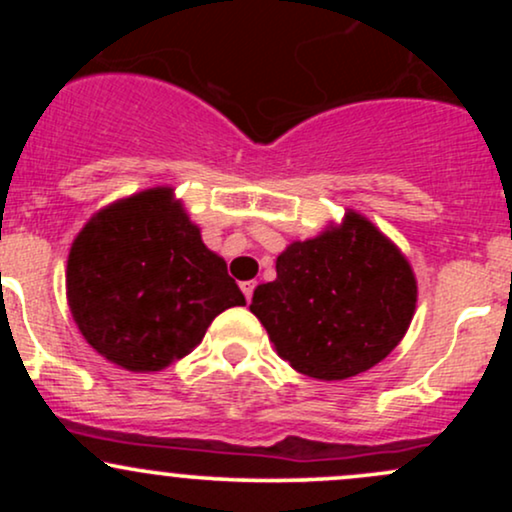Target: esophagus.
Here are the masks:
<instances>
[{"label":"esophagus","instance_id":"1","mask_svg":"<svg viewBox=\"0 0 512 512\" xmlns=\"http://www.w3.org/2000/svg\"><path fill=\"white\" fill-rule=\"evenodd\" d=\"M255 286H257V281H245V284L240 286V289H243V293H245V298H248V303L252 301V293H255Z\"/></svg>","mask_w":512,"mask_h":512}]
</instances>
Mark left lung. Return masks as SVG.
<instances>
[{"mask_svg":"<svg viewBox=\"0 0 512 512\" xmlns=\"http://www.w3.org/2000/svg\"><path fill=\"white\" fill-rule=\"evenodd\" d=\"M419 286L390 238L354 209L276 257L250 310L276 354L317 380H346L380 363L407 334Z\"/></svg>","mask_w":512,"mask_h":512,"instance_id":"1","label":"left lung"}]
</instances>
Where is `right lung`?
<instances>
[{"label": "right lung", "instance_id": "add662e5", "mask_svg": "<svg viewBox=\"0 0 512 512\" xmlns=\"http://www.w3.org/2000/svg\"><path fill=\"white\" fill-rule=\"evenodd\" d=\"M67 303L105 361L158 373L190 354L214 317L245 305V296L173 187L158 185L84 223L69 250Z\"/></svg>", "mask_w": 512, "mask_h": 512}]
</instances>
